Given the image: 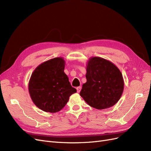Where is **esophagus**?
I'll list each match as a JSON object with an SVG mask.
<instances>
[{
    "mask_svg": "<svg viewBox=\"0 0 151 151\" xmlns=\"http://www.w3.org/2000/svg\"><path fill=\"white\" fill-rule=\"evenodd\" d=\"M76 89H77V93H80V91H81V87H77V88H76Z\"/></svg>",
    "mask_w": 151,
    "mask_h": 151,
    "instance_id": "34e87169",
    "label": "esophagus"
}]
</instances>
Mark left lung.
<instances>
[{
  "instance_id": "1",
  "label": "left lung",
  "mask_w": 151,
  "mask_h": 151,
  "mask_svg": "<svg viewBox=\"0 0 151 151\" xmlns=\"http://www.w3.org/2000/svg\"><path fill=\"white\" fill-rule=\"evenodd\" d=\"M86 83L80 96L91 107L103 109L114 106L120 99L124 81L113 63L101 57H90L86 64Z\"/></svg>"
}]
</instances>
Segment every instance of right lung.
Masks as SVG:
<instances>
[{
  "label": "right lung",
  "mask_w": 151,
  "mask_h": 151,
  "mask_svg": "<svg viewBox=\"0 0 151 151\" xmlns=\"http://www.w3.org/2000/svg\"><path fill=\"white\" fill-rule=\"evenodd\" d=\"M65 64L63 57L53 58L41 63L32 73L29 93L33 103L43 111H60L70 96L77 92L64 72Z\"/></svg>",
  "instance_id": "obj_1"
}]
</instances>
